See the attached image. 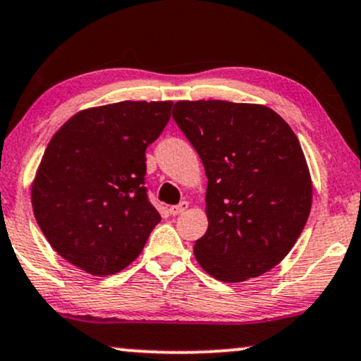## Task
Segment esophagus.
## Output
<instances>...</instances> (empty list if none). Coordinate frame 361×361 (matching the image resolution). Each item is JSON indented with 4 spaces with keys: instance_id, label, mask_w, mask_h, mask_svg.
<instances>
[{
    "instance_id": "obj_1",
    "label": "esophagus",
    "mask_w": 361,
    "mask_h": 361,
    "mask_svg": "<svg viewBox=\"0 0 361 361\" xmlns=\"http://www.w3.org/2000/svg\"><path fill=\"white\" fill-rule=\"evenodd\" d=\"M186 208H188V202H180L175 207H169L168 212H169V215H180V214H183Z\"/></svg>"
}]
</instances>
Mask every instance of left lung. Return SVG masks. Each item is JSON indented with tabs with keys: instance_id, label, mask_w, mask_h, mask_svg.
<instances>
[{
	"instance_id": "1",
	"label": "left lung",
	"mask_w": 361,
	"mask_h": 361,
	"mask_svg": "<svg viewBox=\"0 0 361 361\" xmlns=\"http://www.w3.org/2000/svg\"><path fill=\"white\" fill-rule=\"evenodd\" d=\"M173 119L202 158L208 228L193 254L222 282L266 274L307 222L312 181L299 139L262 104L178 101Z\"/></svg>"
}]
</instances>
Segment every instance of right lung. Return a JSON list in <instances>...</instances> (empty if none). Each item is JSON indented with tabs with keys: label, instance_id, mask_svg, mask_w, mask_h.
<instances>
[{
	"label": "right lung",
	"instance_id": "add662e5",
	"mask_svg": "<svg viewBox=\"0 0 361 361\" xmlns=\"http://www.w3.org/2000/svg\"><path fill=\"white\" fill-rule=\"evenodd\" d=\"M171 101H123L77 112L54 134L32 183L38 227L60 257L87 274L121 272L159 224L146 197V147Z\"/></svg>",
	"mask_w": 361,
	"mask_h": 361
}]
</instances>
